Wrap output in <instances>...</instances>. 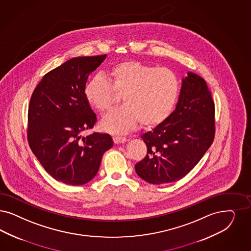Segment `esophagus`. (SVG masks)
<instances>
[{
  "instance_id": "1",
  "label": "esophagus",
  "mask_w": 251,
  "mask_h": 251,
  "mask_svg": "<svg viewBox=\"0 0 251 251\" xmlns=\"http://www.w3.org/2000/svg\"><path fill=\"white\" fill-rule=\"evenodd\" d=\"M113 141L115 144H121V143H125L127 142V138L125 137H121V136H114Z\"/></svg>"
}]
</instances>
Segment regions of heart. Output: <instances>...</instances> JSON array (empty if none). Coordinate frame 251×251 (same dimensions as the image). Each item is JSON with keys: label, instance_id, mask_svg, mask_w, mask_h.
<instances>
[{"label": "heart", "instance_id": "obj_1", "mask_svg": "<svg viewBox=\"0 0 251 251\" xmlns=\"http://www.w3.org/2000/svg\"><path fill=\"white\" fill-rule=\"evenodd\" d=\"M109 81L101 75L90 78L84 88L87 102L100 112L108 111L122 95L124 104L102 120L104 130L127 132L140 122L151 128L171 115L180 93V81L168 69L125 60L108 69Z\"/></svg>", "mask_w": 251, "mask_h": 251}]
</instances>
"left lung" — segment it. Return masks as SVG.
<instances>
[{"mask_svg":"<svg viewBox=\"0 0 251 251\" xmlns=\"http://www.w3.org/2000/svg\"><path fill=\"white\" fill-rule=\"evenodd\" d=\"M215 105L204 78L188 72L182 78L176 108L141 137L146 157L135 165L139 177L162 184L182 179L198 164L215 135Z\"/></svg>","mask_w":251,"mask_h":251,"instance_id":"obj_1","label":"left lung"}]
</instances>
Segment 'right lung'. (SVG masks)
I'll use <instances>...</instances> for the list:
<instances>
[{
	"mask_svg": "<svg viewBox=\"0 0 251 251\" xmlns=\"http://www.w3.org/2000/svg\"><path fill=\"white\" fill-rule=\"evenodd\" d=\"M106 54L74 57L49 71L35 88L27 113V141L44 170L58 182L80 185L98 172L113 147L107 133L94 132L97 118L84 95L89 75Z\"/></svg>",
	"mask_w": 251,
	"mask_h": 251,
	"instance_id": "1",
	"label": "right lung"
}]
</instances>
